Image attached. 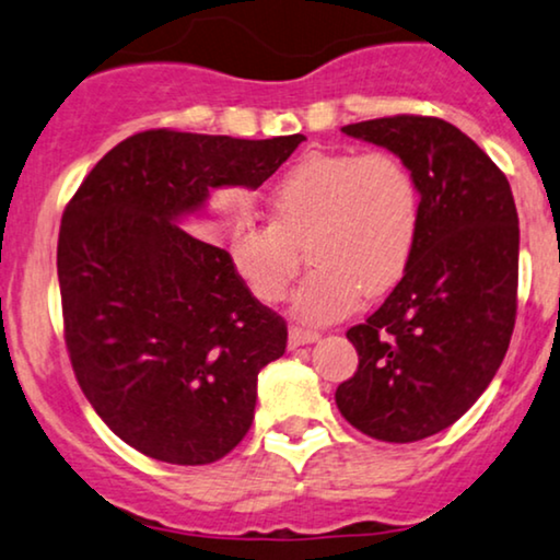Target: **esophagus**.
Segmentation results:
<instances>
[{
	"mask_svg": "<svg viewBox=\"0 0 560 560\" xmlns=\"http://www.w3.org/2000/svg\"><path fill=\"white\" fill-rule=\"evenodd\" d=\"M319 340V332L317 330H307V327H292L289 330V348H300V346H307V342H315Z\"/></svg>",
	"mask_w": 560,
	"mask_h": 560,
	"instance_id": "esophagus-1",
	"label": "esophagus"
}]
</instances>
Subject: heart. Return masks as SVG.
I'll use <instances>...</instances> for the list:
<instances>
[{
  "label": "heart",
  "mask_w": 560,
  "mask_h": 560,
  "mask_svg": "<svg viewBox=\"0 0 560 560\" xmlns=\"http://www.w3.org/2000/svg\"><path fill=\"white\" fill-rule=\"evenodd\" d=\"M273 222L241 220L225 253L260 302H281L307 243L315 264L294 296L296 317L330 323L363 294L397 284L412 258L422 199L412 171L389 151L302 155L268 191Z\"/></svg>",
  "instance_id": "heart-1"
}]
</instances>
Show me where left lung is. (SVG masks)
<instances>
[{"label":"left lung","mask_w":560,"mask_h":560,"mask_svg":"<svg viewBox=\"0 0 560 560\" xmlns=\"http://www.w3.org/2000/svg\"><path fill=\"white\" fill-rule=\"evenodd\" d=\"M342 132L407 163L422 222L399 284L346 332L358 371L335 405L369 438L415 443L451 428L502 366L517 315V207L497 163L441 117H378Z\"/></svg>","instance_id":"left-lung-1"}]
</instances>
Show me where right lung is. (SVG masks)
Masks as SVG:
<instances>
[{"instance_id": "obj_1", "label": "right lung", "mask_w": 560, "mask_h": 560, "mask_svg": "<svg viewBox=\"0 0 560 560\" xmlns=\"http://www.w3.org/2000/svg\"><path fill=\"white\" fill-rule=\"evenodd\" d=\"M307 140L145 130L112 148L66 205L58 233L63 338L89 405L155 460L205 466L243 441L258 371L287 323L225 248L186 233L218 189H258Z\"/></svg>"}]
</instances>
